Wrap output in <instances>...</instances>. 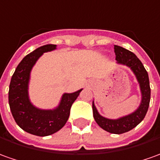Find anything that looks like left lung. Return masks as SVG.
Returning <instances> with one entry per match:
<instances>
[{"label":"left lung","mask_w":160,"mask_h":160,"mask_svg":"<svg viewBox=\"0 0 160 160\" xmlns=\"http://www.w3.org/2000/svg\"><path fill=\"white\" fill-rule=\"evenodd\" d=\"M114 49L116 53V60L117 63L129 66L137 77L142 94L141 103L139 107L138 108V109L133 113L121 118L113 120L102 117L98 113L93 102V114H94V120L102 129L113 134H122L132 130L143 121L147 113L149 104H150L151 88H150L148 73L143 66L142 62L138 59V58L133 52L122 48L121 46L115 45Z\"/></svg>","instance_id":"obj_1"}]
</instances>
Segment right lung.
<instances>
[{
	"instance_id": "add662e5",
	"label": "right lung",
	"mask_w": 160,
	"mask_h": 160,
	"mask_svg": "<svg viewBox=\"0 0 160 160\" xmlns=\"http://www.w3.org/2000/svg\"><path fill=\"white\" fill-rule=\"evenodd\" d=\"M56 46L46 44L25 56L16 67L9 85L8 103L15 121L26 132L39 137L52 135L64 127L72 105L82 90L63 94L59 105L54 109H40L30 102L28 94L30 71L43 52L53 51Z\"/></svg>"
}]
</instances>
